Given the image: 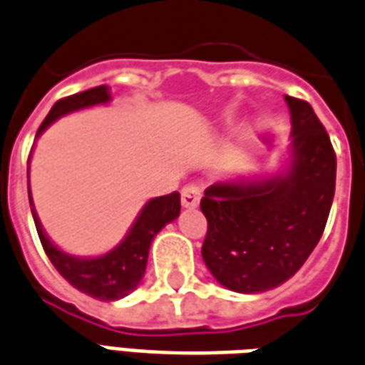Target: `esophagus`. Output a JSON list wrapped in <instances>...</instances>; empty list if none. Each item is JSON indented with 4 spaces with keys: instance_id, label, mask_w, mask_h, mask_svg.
Here are the masks:
<instances>
[{
    "instance_id": "obj_1",
    "label": "esophagus",
    "mask_w": 365,
    "mask_h": 365,
    "mask_svg": "<svg viewBox=\"0 0 365 365\" xmlns=\"http://www.w3.org/2000/svg\"><path fill=\"white\" fill-rule=\"evenodd\" d=\"M201 200L200 185L195 183H187L182 187V205L183 207H197Z\"/></svg>"
}]
</instances>
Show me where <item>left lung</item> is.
<instances>
[{
    "label": "left lung",
    "instance_id": "8db88e82",
    "mask_svg": "<svg viewBox=\"0 0 365 365\" xmlns=\"http://www.w3.org/2000/svg\"><path fill=\"white\" fill-rule=\"evenodd\" d=\"M292 122L284 174L209 185L203 261L225 289L264 292L289 280L324 233L336 187L330 136L307 101L284 96Z\"/></svg>",
    "mask_w": 365,
    "mask_h": 365
}]
</instances>
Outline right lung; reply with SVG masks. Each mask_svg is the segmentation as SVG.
Instances as JSON below:
<instances>
[{
	"label": "right lung",
	"instance_id": "add662e5",
	"mask_svg": "<svg viewBox=\"0 0 365 365\" xmlns=\"http://www.w3.org/2000/svg\"><path fill=\"white\" fill-rule=\"evenodd\" d=\"M108 101H110V93H108L106 85L94 86V88H88L85 93L61 98V101L55 103V106L47 114V118L39 126L37 136L49 124H53L57 118L65 116L68 112L96 106V104H106ZM27 178H29V168H27ZM27 191H29L33 221H35L41 245H43L47 257H49V261L55 264V269L61 272V277L68 280L76 290L85 292L88 297L98 298V300H118V298H124L138 287L144 272H146L148 253H150V245L154 241V237L168 223L178 219L180 209H182L178 191L170 193V195L150 200L142 207L140 215L134 221V225L130 227L128 235L124 237V241L120 245H116L106 255L83 259V257H73V255L63 253L57 245L47 237V233L43 231L39 217H37V211L33 207L29 182H27Z\"/></svg>",
	"mask_w": 365,
	"mask_h": 365
}]
</instances>
